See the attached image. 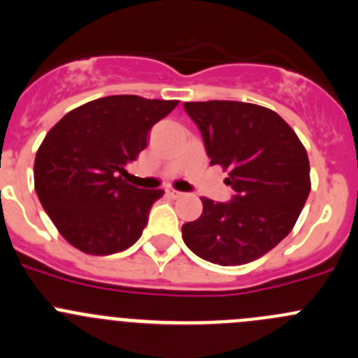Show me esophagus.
I'll return each instance as SVG.
<instances>
[{"label": "esophagus", "mask_w": 358, "mask_h": 358, "mask_svg": "<svg viewBox=\"0 0 358 358\" xmlns=\"http://www.w3.org/2000/svg\"><path fill=\"white\" fill-rule=\"evenodd\" d=\"M166 196L171 197V199H178V197H182L183 194L178 192V190H175V189H166Z\"/></svg>", "instance_id": "obj_1"}]
</instances>
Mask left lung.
Segmentation results:
<instances>
[{"label": "left lung", "mask_w": 358, "mask_h": 358, "mask_svg": "<svg viewBox=\"0 0 358 358\" xmlns=\"http://www.w3.org/2000/svg\"><path fill=\"white\" fill-rule=\"evenodd\" d=\"M203 136L210 164L229 169L227 203L203 197V213L182 225L201 259L241 266L275 248L310 196V161L292 127L273 110L241 101L183 103Z\"/></svg>", "instance_id": "left-lung-1"}]
</instances>
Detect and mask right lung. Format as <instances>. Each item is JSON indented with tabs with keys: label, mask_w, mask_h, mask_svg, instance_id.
Instances as JSON below:
<instances>
[{
	"label": "right lung",
	"mask_w": 358,
	"mask_h": 358,
	"mask_svg": "<svg viewBox=\"0 0 358 358\" xmlns=\"http://www.w3.org/2000/svg\"><path fill=\"white\" fill-rule=\"evenodd\" d=\"M178 101L108 96L66 113L34 159V189L62 238L91 255L122 252L140 239L162 190L127 183L126 166L148 131Z\"/></svg>",
	"instance_id": "obj_1"
}]
</instances>
